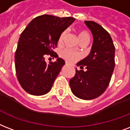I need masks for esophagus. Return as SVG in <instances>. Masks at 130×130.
I'll use <instances>...</instances> for the list:
<instances>
[{"label": "esophagus", "mask_w": 130, "mask_h": 130, "mask_svg": "<svg viewBox=\"0 0 130 130\" xmlns=\"http://www.w3.org/2000/svg\"><path fill=\"white\" fill-rule=\"evenodd\" d=\"M66 65H68V64H69V63H68V62H66Z\"/></svg>", "instance_id": "1"}]
</instances>
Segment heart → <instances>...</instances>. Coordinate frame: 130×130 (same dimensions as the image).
Segmentation results:
<instances>
[{
	"mask_svg": "<svg viewBox=\"0 0 130 130\" xmlns=\"http://www.w3.org/2000/svg\"><path fill=\"white\" fill-rule=\"evenodd\" d=\"M66 35V31H64L60 35V37H59V39H58V43H60V44H61L63 42ZM78 39H79V41H81V40H85V39L89 40V36L86 31H80L79 34H78ZM60 56H61L62 58L65 59V60L72 62H75V61L78 60L80 58V55H79V54H78L77 52L72 51V50H70V49H64V50L62 51L61 53H60Z\"/></svg>",
	"mask_w": 130,
	"mask_h": 130,
	"instance_id": "obj_1",
	"label": "heart"
}]
</instances>
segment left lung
Instances as JSON below:
<instances>
[{
    "mask_svg": "<svg viewBox=\"0 0 130 130\" xmlns=\"http://www.w3.org/2000/svg\"><path fill=\"white\" fill-rule=\"evenodd\" d=\"M93 36V43L88 56L76 64L80 68L69 81L75 96L82 100L99 97L110 83L115 68V48L112 38L107 31L97 23L85 21Z\"/></svg>",
    "mask_w": 130,
    "mask_h": 130,
    "instance_id": "obj_1",
    "label": "left lung"
}]
</instances>
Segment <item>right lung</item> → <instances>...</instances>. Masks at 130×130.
<instances>
[{"mask_svg": "<svg viewBox=\"0 0 130 130\" xmlns=\"http://www.w3.org/2000/svg\"><path fill=\"white\" fill-rule=\"evenodd\" d=\"M74 20L71 17L43 15L33 19L22 32L15 54V65L19 83L27 93L42 95L51 90L65 64L54 50L60 35ZM49 54L57 58L56 62H45L44 56Z\"/></svg>", "mask_w": 130, "mask_h": 130, "instance_id": "right-lung-1", "label": "right lung"}]
</instances>
